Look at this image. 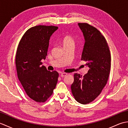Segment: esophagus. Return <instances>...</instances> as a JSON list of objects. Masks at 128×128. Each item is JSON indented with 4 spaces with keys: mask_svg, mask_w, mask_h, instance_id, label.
Here are the masks:
<instances>
[{
    "mask_svg": "<svg viewBox=\"0 0 128 128\" xmlns=\"http://www.w3.org/2000/svg\"><path fill=\"white\" fill-rule=\"evenodd\" d=\"M66 75H67L66 73H65V72L61 73L60 76H61L62 78H63V77H64V76H66Z\"/></svg>",
    "mask_w": 128,
    "mask_h": 128,
    "instance_id": "34e87169",
    "label": "esophagus"
}]
</instances>
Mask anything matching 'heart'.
Wrapping results in <instances>:
<instances>
[{
	"instance_id": "b5f03b06",
	"label": "heart",
	"mask_w": 128,
	"mask_h": 128,
	"mask_svg": "<svg viewBox=\"0 0 128 128\" xmlns=\"http://www.w3.org/2000/svg\"><path fill=\"white\" fill-rule=\"evenodd\" d=\"M61 43L64 48L69 47H73L75 43L73 38L71 36H69V35H66V36L62 38Z\"/></svg>"
}]
</instances>
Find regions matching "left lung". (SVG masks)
I'll use <instances>...</instances> for the list:
<instances>
[{"label": "left lung", "instance_id": "8db88e82", "mask_svg": "<svg viewBox=\"0 0 128 128\" xmlns=\"http://www.w3.org/2000/svg\"><path fill=\"white\" fill-rule=\"evenodd\" d=\"M78 25L85 38L81 60L86 62L89 70L84 76L75 73L71 90L75 99L86 104L96 99L107 84L111 56L107 41L100 31L87 23Z\"/></svg>", "mask_w": 128, "mask_h": 128}]
</instances>
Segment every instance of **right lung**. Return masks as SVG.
I'll use <instances>...</instances> for the list:
<instances>
[{
    "label": "right lung",
    "mask_w": 128,
    "mask_h": 128,
    "mask_svg": "<svg viewBox=\"0 0 128 128\" xmlns=\"http://www.w3.org/2000/svg\"><path fill=\"white\" fill-rule=\"evenodd\" d=\"M58 27L38 25L29 28L21 38L16 53L18 76L28 96L37 102H44L53 94L58 72L48 71L42 66L47 56L50 36Z\"/></svg>",
    "instance_id": "right-lung-1"
}]
</instances>
